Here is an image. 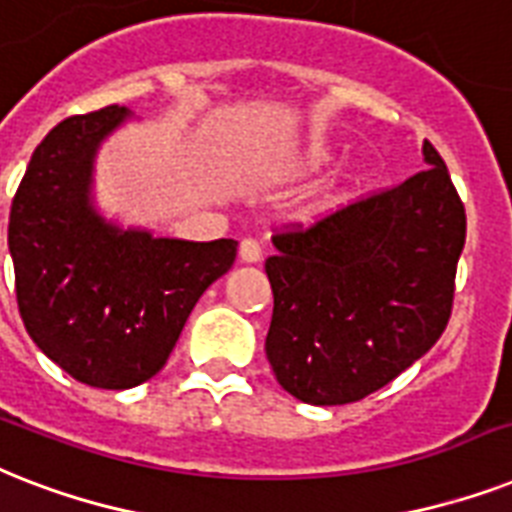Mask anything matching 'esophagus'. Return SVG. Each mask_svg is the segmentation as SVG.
<instances>
[{
	"label": "esophagus",
	"mask_w": 512,
	"mask_h": 512,
	"mask_svg": "<svg viewBox=\"0 0 512 512\" xmlns=\"http://www.w3.org/2000/svg\"><path fill=\"white\" fill-rule=\"evenodd\" d=\"M240 261H245V264H256V261H261V245L256 243L253 237L240 240Z\"/></svg>",
	"instance_id": "obj_1"
}]
</instances>
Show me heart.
Masks as SVG:
<instances>
[{"instance_id":"1","label":"heart","mask_w":512,"mask_h":512,"mask_svg":"<svg viewBox=\"0 0 512 512\" xmlns=\"http://www.w3.org/2000/svg\"><path fill=\"white\" fill-rule=\"evenodd\" d=\"M333 158H335V153L327 145H312L304 155H301L298 169L304 171V174H317V171L327 169V166L333 163ZM343 195H346V192H333V195L322 198L320 203H314V214H322V211H330V208H335L343 200Z\"/></svg>"}]
</instances>
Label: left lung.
<instances>
[{
  "instance_id": "1",
  "label": "left lung",
  "mask_w": 512,
  "mask_h": 512,
  "mask_svg": "<svg viewBox=\"0 0 512 512\" xmlns=\"http://www.w3.org/2000/svg\"><path fill=\"white\" fill-rule=\"evenodd\" d=\"M423 171L272 237L267 359L306 404L359 402L415 365L452 314L465 206L431 142Z\"/></svg>"
}]
</instances>
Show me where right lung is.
<instances>
[{
  "mask_svg": "<svg viewBox=\"0 0 512 512\" xmlns=\"http://www.w3.org/2000/svg\"><path fill=\"white\" fill-rule=\"evenodd\" d=\"M126 118L108 105L60 121L31 155L7 230L28 335L71 378L113 391L166 365L192 306L237 256V240L153 237L94 211V155Z\"/></svg>",
  "mask_w": 512,
  "mask_h": 512,
  "instance_id": "1",
  "label": "right lung"
}]
</instances>
